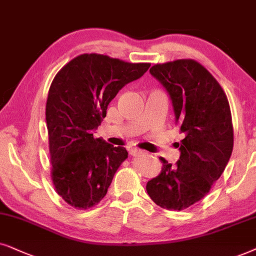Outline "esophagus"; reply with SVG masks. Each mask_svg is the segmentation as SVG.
I'll return each instance as SVG.
<instances>
[{
	"label": "esophagus",
	"instance_id": "obj_1",
	"mask_svg": "<svg viewBox=\"0 0 256 256\" xmlns=\"http://www.w3.org/2000/svg\"><path fill=\"white\" fill-rule=\"evenodd\" d=\"M128 153H130V156H137L144 154V151H142V150H139L137 148H131L130 150H128Z\"/></svg>",
	"mask_w": 256,
	"mask_h": 256
}]
</instances>
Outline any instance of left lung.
<instances>
[{
	"label": "left lung",
	"mask_w": 256,
	"mask_h": 256,
	"mask_svg": "<svg viewBox=\"0 0 256 256\" xmlns=\"http://www.w3.org/2000/svg\"><path fill=\"white\" fill-rule=\"evenodd\" d=\"M150 72L166 88L174 108L182 142L180 158L168 160L146 184L150 198L162 208L182 210L200 202L220 178L234 144L230 103L224 88L194 60L154 64Z\"/></svg>",
	"instance_id": "left-lung-1"
}]
</instances>
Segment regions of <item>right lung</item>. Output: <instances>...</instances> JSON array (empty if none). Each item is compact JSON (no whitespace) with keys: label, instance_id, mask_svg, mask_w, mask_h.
<instances>
[{"label":"right lung","instance_id":"add662e5","mask_svg":"<svg viewBox=\"0 0 256 256\" xmlns=\"http://www.w3.org/2000/svg\"><path fill=\"white\" fill-rule=\"evenodd\" d=\"M150 66L83 54L54 76L46 106L51 180L71 207L88 210L100 202L128 158L124 148L94 138V130L106 117L108 105L118 91L140 78Z\"/></svg>","mask_w":256,"mask_h":256}]
</instances>
